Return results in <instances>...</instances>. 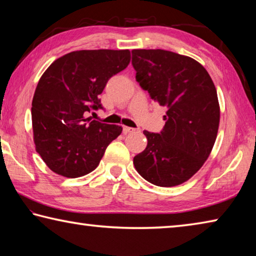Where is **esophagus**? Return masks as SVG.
<instances>
[{
    "label": "esophagus",
    "instance_id": "34e87169",
    "mask_svg": "<svg viewBox=\"0 0 256 256\" xmlns=\"http://www.w3.org/2000/svg\"><path fill=\"white\" fill-rule=\"evenodd\" d=\"M123 131H124V133H133V132H136V128H128V126H123Z\"/></svg>",
    "mask_w": 256,
    "mask_h": 256
}]
</instances>
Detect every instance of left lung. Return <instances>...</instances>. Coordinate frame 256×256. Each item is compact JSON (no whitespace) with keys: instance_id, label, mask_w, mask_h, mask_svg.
Segmentation results:
<instances>
[{"instance_id":"left-lung-1","label":"left lung","mask_w":256,"mask_h":256,"mask_svg":"<svg viewBox=\"0 0 256 256\" xmlns=\"http://www.w3.org/2000/svg\"><path fill=\"white\" fill-rule=\"evenodd\" d=\"M136 79L151 99L166 106L160 133L144 131L146 148L133 158L149 183L172 188L188 180L211 154L220 120L209 73L188 56L164 50H133Z\"/></svg>"}]
</instances>
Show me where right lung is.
<instances>
[{
  "instance_id": "obj_1",
  "label": "right lung",
  "mask_w": 256,
  "mask_h": 256,
  "mask_svg": "<svg viewBox=\"0 0 256 256\" xmlns=\"http://www.w3.org/2000/svg\"><path fill=\"white\" fill-rule=\"evenodd\" d=\"M128 50H76L60 56L38 82L32 104L36 151L55 174L76 178L100 162L122 128L86 118L102 108L99 94L128 66Z\"/></svg>"
}]
</instances>
